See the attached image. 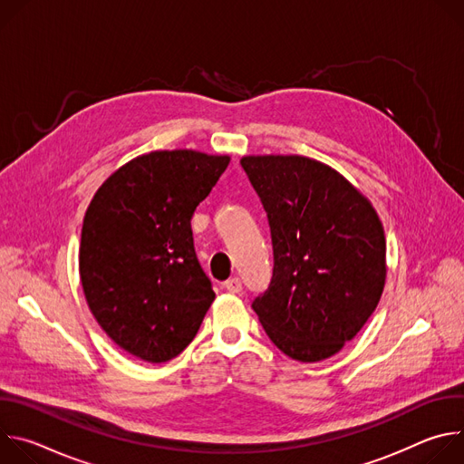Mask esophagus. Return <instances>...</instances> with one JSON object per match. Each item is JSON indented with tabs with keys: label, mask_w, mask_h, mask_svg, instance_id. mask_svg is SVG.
<instances>
[{
	"label": "esophagus",
	"mask_w": 464,
	"mask_h": 464,
	"mask_svg": "<svg viewBox=\"0 0 464 464\" xmlns=\"http://www.w3.org/2000/svg\"><path fill=\"white\" fill-rule=\"evenodd\" d=\"M224 286H226L227 292H231V294H238V292L242 290V281H240L238 277H231V279H227V281L224 283Z\"/></svg>",
	"instance_id": "esophagus-1"
}]
</instances>
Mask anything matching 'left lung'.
<instances>
[{
	"mask_svg": "<svg viewBox=\"0 0 464 464\" xmlns=\"http://www.w3.org/2000/svg\"><path fill=\"white\" fill-rule=\"evenodd\" d=\"M240 163L268 213L276 260L270 288L253 301V310L292 360L334 356L382 297V220L369 198L323 161L264 154Z\"/></svg>",
	"mask_w": 464,
	"mask_h": 464,
	"instance_id": "left-lung-1",
	"label": "left lung"
}]
</instances>
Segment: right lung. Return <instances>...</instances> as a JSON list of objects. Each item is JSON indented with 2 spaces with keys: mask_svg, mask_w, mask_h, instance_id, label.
<instances>
[{
  "mask_svg": "<svg viewBox=\"0 0 464 464\" xmlns=\"http://www.w3.org/2000/svg\"><path fill=\"white\" fill-rule=\"evenodd\" d=\"M231 158L192 149L130 160L93 194L79 249L86 303L128 354L178 356L215 301L196 258L190 218Z\"/></svg>",
  "mask_w": 464,
  "mask_h": 464,
  "instance_id": "obj_1",
  "label": "right lung"
}]
</instances>
